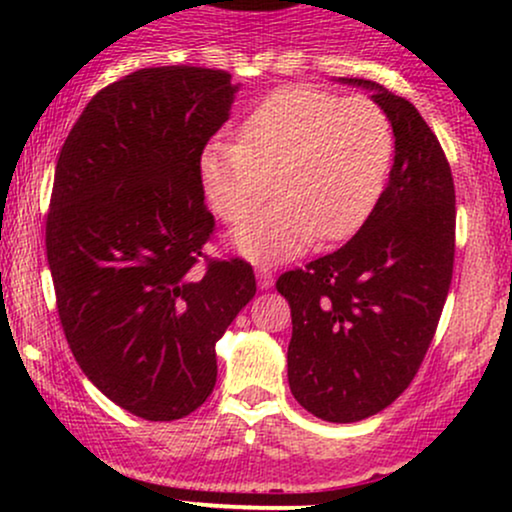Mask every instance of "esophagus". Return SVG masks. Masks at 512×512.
<instances>
[{
	"instance_id": "obj_1",
	"label": "esophagus",
	"mask_w": 512,
	"mask_h": 512,
	"mask_svg": "<svg viewBox=\"0 0 512 512\" xmlns=\"http://www.w3.org/2000/svg\"><path fill=\"white\" fill-rule=\"evenodd\" d=\"M257 284H260V289H272L274 286V274L269 267H257Z\"/></svg>"
}]
</instances>
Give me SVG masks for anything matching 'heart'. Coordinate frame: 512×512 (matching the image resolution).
Listing matches in <instances>:
<instances>
[{"label":"heart","mask_w":512,"mask_h":512,"mask_svg":"<svg viewBox=\"0 0 512 512\" xmlns=\"http://www.w3.org/2000/svg\"><path fill=\"white\" fill-rule=\"evenodd\" d=\"M392 154L395 132L378 103L291 86L252 110L240 142L204 149L202 185L226 223L244 221L272 191L282 197L236 231L240 250L274 260L313 238L334 243L356 233L383 195Z\"/></svg>","instance_id":"heart-1"}]
</instances>
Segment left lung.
I'll return each instance as SVG.
<instances>
[{"label":"left lung","mask_w":512,"mask_h":512,"mask_svg":"<svg viewBox=\"0 0 512 512\" xmlns=\"http://www.w3.org/2000/svg\"><path fill=\"white\" fill-rule=\"evenodd\" d=\"M395 132V166L361 231L284 272L289 385L317 419H368L407 390L436 334L455 262V182L433 129L407 98L368 79Z\"/></svg>","instance_id":"obj_1"}]
</instances>
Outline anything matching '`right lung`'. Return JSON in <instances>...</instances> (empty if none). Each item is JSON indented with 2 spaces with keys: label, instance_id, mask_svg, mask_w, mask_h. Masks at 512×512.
<instances>
[{
  "label": "right lung",
  "instance_id": "1",
  "mask_svg": "<svg viewBox=\"0 0 512 512\" xmlns=\"http://www.w3.org/2000/svg\"><path fill=\"white\" fill-rule=\"evenodd\" d=\"M236 88L223 69H137L88 101L57 158L45 248L64 337L146 421L207 402L214 346L257 291L250 262L204 252L202 154Z\"/></svg>",
  "mask_w": 512,
  "mask_h": 512
}]
</instances>
